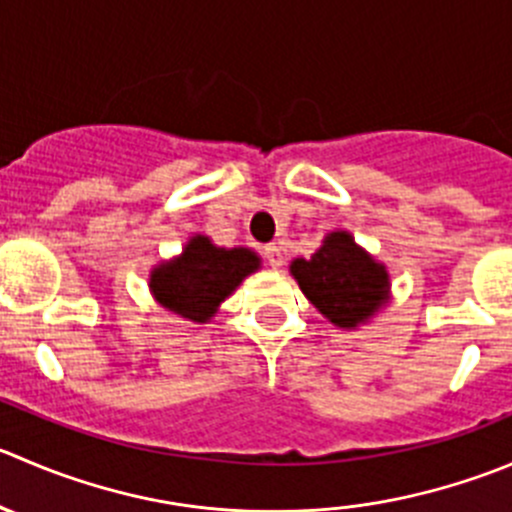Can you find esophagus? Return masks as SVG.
<instances>
[{
  "instance_id": "1",
  "label": "esophagus",
  "mask_w": 512,
  "mask_h": 512,
  "mask_svg": "<svg viewBox=\"0 0 512 512\" xmlns=\"http://www.w3.org/2000/svg\"><path fill=\"white\" fill-rule=\"evenodd\" d=\"M265 257H267V262H270V267H282V260H285V257H282V247L277 245V242H272V245H267L265 247Z\"/></svg>"
}]
</instances>
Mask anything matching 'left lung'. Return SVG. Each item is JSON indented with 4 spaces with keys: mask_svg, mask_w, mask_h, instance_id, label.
<instances>
[{
    "mask_svg": "<svg viewBox=\"0 0 512 512\" xmlns=\"http://www.w3.org/2000/svg\"><path fill=\"white\" fill-rule=\"evenodd\" d=\"M292 277L332 325L355 330L388 300L390 275L350 232H330L310 260H292Z\"/></svg>",
    "mask_w": 512,
    "mask_h": 512,
    "instance_id": "1",
    "label": "left lung"
}]
</instances>
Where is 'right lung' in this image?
Here are the masks:
<instances>
[{
	"instance_id": "right-lung-1",
	"label": "right lung",
	"mask_w": 512,
	"mask_h": 512,
	"mask_svg": "<svg viewBox=\"0 0 512 512\" xmlns=\"http://www.w3.org/2000/svg\"><path fill=\"white\" fill-rule=\"evenodd\" d=\"M260 267V257L247 247H217L210 237L187 240L180 257L152 270L150 290L162 307L192 322L215 317L220 302Z\"/></svg>"
}]
</instances>
